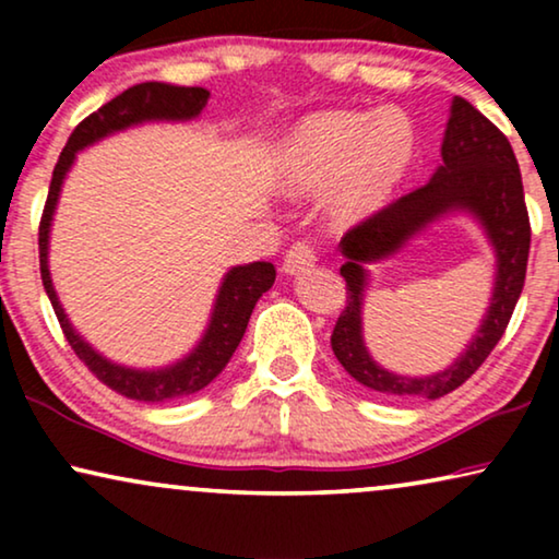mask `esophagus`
Returning a JSON list of instances; mask_svg holds the SVG:
<instances>
[{"mask_svg": "<svg viewBox=\"0 0 559 559\" xmlns=\"http://www.w3.org/2000/svg\"><path fill=\"white\" fill-rule=\"evenodd\" d=\"M316 251L308 241H297L289 247V251L285 254V262H282V270L287 274H300L302 270H308V266L316 264Z\"/></svg>", "mask_w": 559, "mask_h": 559, "instance_id": "34e87169", "label": "esophagus"}]
</instances>
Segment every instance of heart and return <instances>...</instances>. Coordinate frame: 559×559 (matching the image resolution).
Segmentation results:
<instances>
[{
	"label": "heart",
	"mask_w": 559,
	"mask_h": 559,
	"mask_svg": "<svg viewBox=\"0 0 559 559\" xmlns=\"http://www.w3.org/2000/svg\"><path fill=\"white\" fill-rule=\"evenodd\" d=\"M412 159L415 129L402 111H323L287 136L277 180L293 195L320 193L333 181L328 213L354 226L392 201Z\"/></svg>",
	"instance_id": "b5f03b06"
}]
</instances>
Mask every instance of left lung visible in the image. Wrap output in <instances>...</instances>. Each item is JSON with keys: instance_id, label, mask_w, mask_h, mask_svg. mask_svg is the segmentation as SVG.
Segmentation results:
<instances>
[{"instance_id": "8db88e82", "label": "left lung", "mask_w": 559, "mask_h": 559, "mask_svg": "<svg viewBox=\"0 0 559 559\" xmlns=\"http://www.w3.org/2000/svg\"><path fill=\"white\" fill-rule=\"evenodd\" d=\"M440 155L442 165L425 186L396 198L377 216L348 228L338 243L341 254L346 257V264L341 266L346 280V308L333 328V354L358 384L386 396L440 400L468 381L501 341L526 277L532 228L522 173L507 136L471 102L455 96ZM450 210H468L487 228L497 251L492 305L477 338L453 367L425 380L400 378L381 370L362 346L360 305L368 278L362 264L399 250L404 240Z\"/></svg>"}]
</instances>
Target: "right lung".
Listing matches in <instances>:
<instances>
[{
  "label": "right lung",
  "instance_id": "add662e5",
  "mask_svg": "<svg viewBox=\"0 0 559 559\" xmlns=\"http://www.w3.org/2000/svg\"><path fill=\"white\" fill-rule=\"evenodd\" d=\"M209 91L201 86H173V83H159L147 81L136 83V86L127 88L124 94L111 98L109 104H104L102 109L88 114L79 127L73 129V134L68 136V144L60 152L56 170H52L48 201H45L43 218H40V234H37V243H40V277L45 285V293L50 297L52 310L60 328H63L66 341L71 343L75 356L88 366V371L94 373L98 381H104L106 386L114 392L129 396L136 402H165V400H178V396H188L201 392L203 386H209L221 371L226 369V364L231 361L236 346L243 338L247 331L251 310L259 297L274 285V264L270 262H254L234 266L226 272L221 289L216 295V305H213V316L209 323V331L203 333V338L193 348V354H188L182 361L165 366V369H127V366L111 364L109 358L96 354L79 333L73 331L71 320L60 308L56 289H52L50 270H48V239H50V221L56 213L60 186H63L66 173L71 170L75 152L88 147L104 136L121 129L142 124V121H186L195 119L203 111V106L209 104Z\"/></svg>",
  "mask_w": 559,
  "mask_h": 559
}]
</instances>
